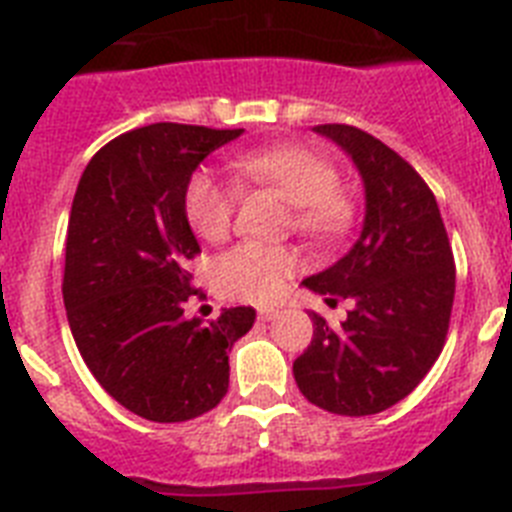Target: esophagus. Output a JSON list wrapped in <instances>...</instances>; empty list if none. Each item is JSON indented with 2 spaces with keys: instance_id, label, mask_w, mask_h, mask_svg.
Instances as JSON below:
<instances>
[{
  "instance_id": "34e87169",
  "label": "esophagus",
  "mask_w": 512,
  "mask_h": 512,
  "mask_svg": "<svg viewBox=\"0 0 512 512\" xmlns=\"http://www.w3.org/2000/svg\"><path fill=\"white\" fill-rule=\"evenodd\" d=\"M280 314V308H259L261 322H274V319H280Z\"/></svg>"
}]
</instances>
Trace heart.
Listing matches in <instances>:
<instances>
[{"label": "heart", "mask_w": 512, "mask_h": 512, "mask_svg": "<svg viewBox=\"0 0 512 512\" xmlns=\"http://www.w3.org/2000/svg\"><path fill=\"white\" fill-rule=\"evenodd\" d=\"M243 185L272 188L293 204V230L314 240H332L353 222V201L337 188L335 164L306 146L248 151L232 162ZM238 190L214 172L201 170L185 188V217L198 238L222 243L232 230ZM298 269V256L285 246L243 243L219 256L214 282L219 293L246 303H274Z\"/></svg>", "instance_id": "heart-1"}]
</instances>
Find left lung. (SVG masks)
I'll return each instance as SVG.
<instances>
[{"label": "left lung", "instance_id": "left-lung-1", "mask_svg": "<svg viewBox=\"0 0 512 512\" xmlns=\"http://www.w3.org/2000/svg\"><path fill=\"white\" fill-rule=\"evenodd\" d=\"M353 159L366 193L358 240L303 285L327 303L350 298L340 327L314 316L293 374L308 403L371 416L416 390L442 353L455 298V261L429 185L403 156L353 125H316Z\"/></svg>", "mask_w": 512, "mask_h": 512}]
</instances>
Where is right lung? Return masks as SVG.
<instances>
[{"mask_svg": "<svg viewBox=\"0 0 512 512\" xmlns=\"http://www.w3.org/2000/svg\"><path fill=\"white\" fill-rule=\"evenodd\" d=\"M243 130L154 122L94 154L75 190L65 243L67 322L96 382L135 416L175 424L211 411L230 387V350L251 306L188 319L201 253L185 217L190 175Z\"/></svg>", "mask_w": 512, "mask_h": 512, "instance_id": "right-lung-1", "label": "right lung"}]
</instances>
